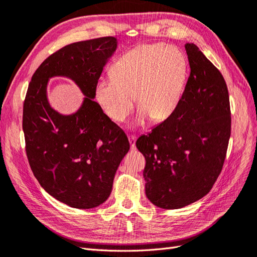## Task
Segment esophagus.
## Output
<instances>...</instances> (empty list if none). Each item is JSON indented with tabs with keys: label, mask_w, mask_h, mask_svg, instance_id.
Returning <instances> with one entry per match:
<instances>
[{
	"label": "esophagus",
	"mask_w": 257,
	"mask_h": 257,
	"mask_svg": "<svg viewBox=\"0 0 257 257\" xmlns=\"http://www.w3.org/2000/svg\"><path fill=\"white\" fill-rule=\"evenodd\" d=\"M128 141H130V145H131V150L135 151V143H136V136L134 135H128Z\"/></svg>",
	"instance_id": "1"
}]
</instances>
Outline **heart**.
I'll return each instance as SVG.
<instances>
[{
  "mask_svg": "<svg viewBox=\"0 0 257 257\" xmlns=\"http://www.w3.org/2000/svg\"><path fill=\"white\" fill-rule=\"evenodd\" d=\"M112 78H101L95 84V100L112 121L122 123L134 106L141 105L135 123L145 125L172 116L184 94L187 61L174 46L142 45L116 60Z\"/></svg>",
  "mask_w": 257,
  "mask_h": 257,
  "instance_id": "obj_1",
  "label": "heart"
}]
</instances>
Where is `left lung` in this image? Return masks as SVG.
Instances as JSON below:
<instances>
[{"mask_svg": "<svg viewBox=\"0 0 257 257\" xmlns=\"http://www.w3.org/2000/svg\"><path fill=\"white\" fill-rule=\"evenodd\" d=\"M185 48L190 76L172 116L136 141L145 156V192L153 204L180 209L204 197L218 178L231 135L223 76L195 44Z\"/></svg>", "mask_w": 257, "mask_h": 257, "instance_id": "8db88e82", "label": "left lung"}]
</instances>
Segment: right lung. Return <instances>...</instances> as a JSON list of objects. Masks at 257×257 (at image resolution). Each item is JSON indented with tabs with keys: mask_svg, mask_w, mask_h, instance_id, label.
I'll return each mask as SVG.
<instances>
[{
	"mask_svg": "<svg viewBox=\"0 0 257 257\" xmlns=\"http://www.w3.org/2000/svg\"><path fill=\"white\" fill-rule=\"evenodd\" d=\"M115 37H101L62 47L37 68L23 107L28 163L39 184L67 206L91 209L112 191L118 165L130 150L127 136L102 111L95 84L116 50ZM66 76L85 95L79 110L64 116L50 106V77Z\"/></svg>",
	"mask_w": 257,
	"mask_h": 257,
	"instance_id": "1",
	"label": "right lung"
}]
</instances>
